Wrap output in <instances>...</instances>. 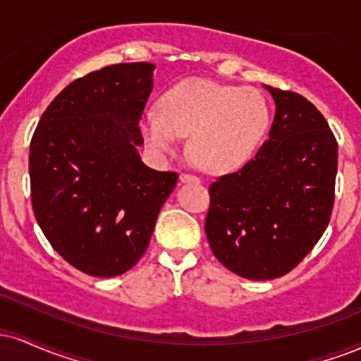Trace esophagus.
<instances>
[{"mask_svg": "<svg viewBox=\"0 0 361 361\" xmlns=\"http://www.w3.org/2000/svg\"><path fill=\"white\" fill-rule=\"evenodd\" d=\"M180 181L181 183H200V178H197L195 175H188V173H183V175H180Z\"/></svg>", "mask_w": 361, "mask_h": 361, "instance_id": "esophagus-1", "label": "esophagus"}]
</instances>
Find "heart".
<instances>
[{
    "mask_svg": "<svg viewBox=\"0 0 361 361\" xmlns=\"http://www.w3.org/2000/svg\"><path fill=\"white\" fill-rule=\"evenodd\" d=\"M270 126V106L258 90L186 80L164 93L159 110L144 111L140 132L159 154H175L190 135L198 166L231 173L255 156Z\"/></svg>",
    "mask_w": 361,
    "mask_h": 361,
    "instance_id": "heart-1",
    "label": "heart"
}]
</instances>
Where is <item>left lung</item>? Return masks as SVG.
<instances>
[{"instance_id":"left-lung-1","label":"left lung","mask_w":361,"mask_h":361,"mask_svg":"<svg viewBox=\"0 0 361 361\" xmlns=\"http://www.w3.org/2000/svg\"><path fill=\"white\" fill-rule=\"evenodd\" d=\"M275 100L268 140L239 171L210 185L205 234L227 270L271 280L324 234L334 204L338 142L307 98L264 85Z\"/></svg>"}]
</instances>
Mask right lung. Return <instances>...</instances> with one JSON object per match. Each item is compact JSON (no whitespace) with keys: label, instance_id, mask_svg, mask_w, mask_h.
Here are the masks:
<instances>
[{"label":"right lung","instance_id":"add662e5","mask_svg":"<svg viewBox=\"0 0 361 361\" xmlns=\"http://www.w3.org/2000/svg\"><path fill=\"white\" fill-rule=\"evenodd\" d=\"M154 64L106 66L73 81L30 142L32 207L59 255L91 276L130 270L147 250L178 175L140 161L139 120Z\"/></svg>","mask_w":361,"mask_h":361}]
</instances>
